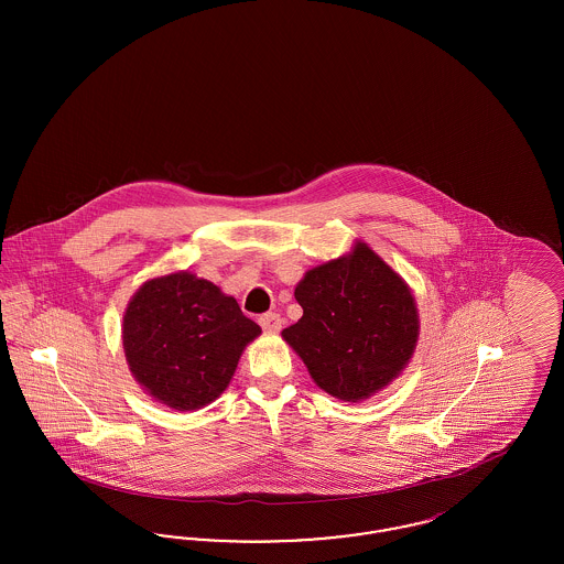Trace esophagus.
<instances>
[{
    "label": "esophagus",
    "instance_id": "34e87169",
    "mask_svg": "<svg viewBox=\"0 0 564 564\" xmlns=\"http://www.w3.org/2000/svg\"><path fill=\"white\" fill-rule=\"evenodd\" d=\"M260 325L264 327V332H279L281 325H283V319H281L279 313H264L260 317Z\"/></svg>",
    "mask_w": 564,
    "mask_h": 564
}]
</instances>
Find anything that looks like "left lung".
Listing matches in <instances>:
<instances>
[{
  "instance_id": "1",
  "label": "left lung",
  "mask_w": 564,
  "mask_h": 564,
  "mask_svg": "<svg viewBox=\"0 0 564 564\" xmlns=\"http://www.w3.org/2000/svg\"><path fill=\"white\" fill-rule=\"evenodd\" d=\"M294 295L304 313L283 338L329 395L366 400L410 361L419 336L414 297L368 245L308 270Z\"/></svg>"
}]
</instances>
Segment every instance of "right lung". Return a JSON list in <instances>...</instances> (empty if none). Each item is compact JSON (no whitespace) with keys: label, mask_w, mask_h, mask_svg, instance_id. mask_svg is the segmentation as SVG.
<instances>
[{"label":"right lung","mask_w":564,"mask_h":564,"mask_svg":"<svg viewBox=\"0 0 564 564\" xmlns=\"http://www.w3.org/2000/svg\"><path fill=\"white\" fill-rule=\"evenodd\" d=\"M260 325L212 281L189 272L152 279L129 302L122 323L127 361L139 384L175 410L219 398Z\"/></svg>","instance_id":"1"}]
</instances>
